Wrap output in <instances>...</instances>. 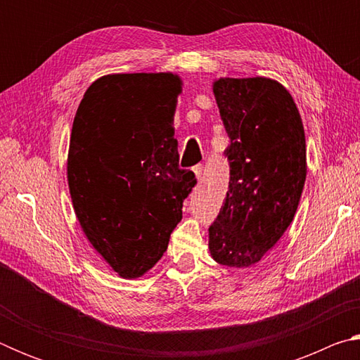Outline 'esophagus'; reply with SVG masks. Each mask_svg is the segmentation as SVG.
Returning <instances> with one entry per match:
<instances>
[{"label": "esophagus", "instance_id": "1", "mask_svg": "<svg viewBox=\"0 0 360 360\" xmlns=\"http://www.w3.org/2000/svg\"><path fill=\"white\" fill-rule=\"evenodd\" d=\"M193 173H195V178H197L198 181H202V178H203V165L193 167Z\"/></svg>", "mask_w": 360, "mask_h": 360}]
</instances>
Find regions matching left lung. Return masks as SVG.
Returning a JSON list of instances; mask_svg holds the SVG:
<instances>
[{"instance_id":"1","label":"left lung","mask_w":360,"mask_h":360,"mask_svg":"<svg viewBox=\"0 0 360 360\" xmlns=\"http://www.w3.org/2000/svg\"><path fill=\"white\" fill-rule=\"evenodd\" d=\"M230 146L229 192L208 248L217 264H259L294 221L307 179V143L289 90L270 77L212 82Z\"/></svg>"}]
</instances>
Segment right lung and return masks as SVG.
Wrapping results in <instances>:
<instances>
[{
	"instance_id": "add662e5",
	"label": "right lung",
	"mask_w": 360,
	"mask_h": 360,
	"mask_svg": "<svg viewBox=\"0 0 360 360\" xmlns=\"http://www.w3.org/2000/svg\"><path fill=\"white\" fill-rule=\"evenodd\" d=\"M182 79L119 72L85 90L72 122L66 178L84 235L120 278L148 273L167 251L197 184L179 168L174 111Z\"/></svg>"
}]
</instances>
